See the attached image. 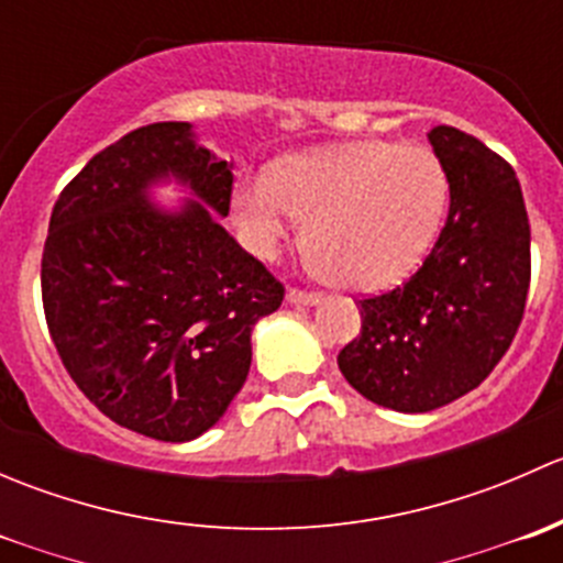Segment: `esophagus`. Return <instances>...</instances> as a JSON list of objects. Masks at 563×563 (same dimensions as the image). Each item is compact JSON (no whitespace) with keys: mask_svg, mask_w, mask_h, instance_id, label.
<instances>
[{"mask_svg":"<svg viewBox=\"0 0 563 563\" xmlns=\"http://www.w3.org/2000/svg\"><path fill=\"white\" fill-rule=\"evenodd\" d=\"M286 299L291 305H318V302H321V294H318V291H302V288H288Z\"/></svg>","mask_w":563,"mask_h":563,"instance_id":"1","label":"esophagus"}]
</instances>
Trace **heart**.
Listing matches in <instances>:
<instances>
[{"mask_svg": "<svg viewBox=\"0 0 563 563\" xmlns=\"http://www.w3.org/2000/svg\"><path fill=\"white\" fill-rule=\"evenodd\" d=\"M444 166L424 146L356 141L277 163L245 179L234 218L253 253L272 258L305 220V253L351 291H378L417 269L444 220Z\"/></svg>", "mask_w": 563, "mask_h": 563, "instance_id": "b5f03b06", "label": "heart"}]
</instances>
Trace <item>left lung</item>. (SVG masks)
Segmentation results:
<instances>
[{
    "label": "left lung",
    "mask_w": 563,
    "mask_h": 563,
    "mask_svg": "<svg viewBox=\"0 0 563 563\" xmlns=\"http://www.w3.org/2000/svg\"><path fill=\"white\" fill-rule=\"evenodd\" d=\"M430 144L450 181V214L402 286L360 299L362 329L340 373L384 408L422 413L476 389L523 321L531 225L515 168L463 130L439 124Z\"/></svg>",
    "instance_id": "1"
}]
</instances>
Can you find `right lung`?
I'll list each match as a JSON object with an SVG mask.
<instances>
[{
  "label": "right lung",
  "mask_w": 563,
  "mask_h": 563,
  "mask_svg": "<svg viewBox=\"0 0 563 563\" xmlns=\"http://www.w3.org/2000/svg\"><path fill=\"white\" fill-rule=\"evenodd\" d=\"M166 175L229 214L231 166L190 124L130 130L56 198L40 286L56 354L89 402L133 433L190 441L242 389L253 323L286 288L205 202L155 208L145 187Z\"/></svg>",
  "instance_id": "1"
}]
</instances>
